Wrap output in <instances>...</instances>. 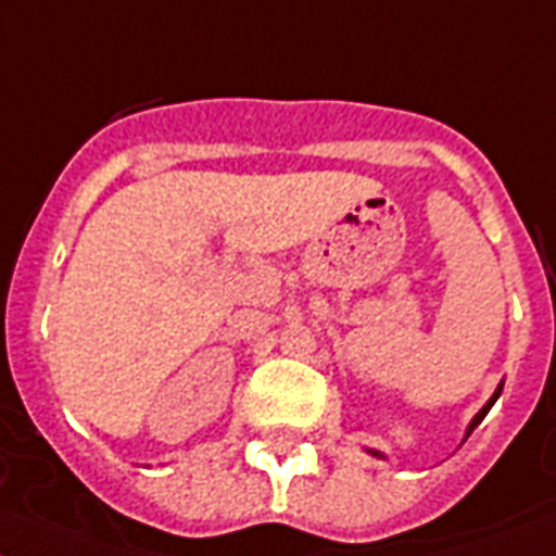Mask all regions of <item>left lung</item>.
Listing matches in <instances>:
<instances>
[{
    "instance_id": "obj_1",
    "label": "left lung",
    "mask_w": 556,
    "mask_h": 556,
    "mask_svg": "<svg viewBox=\"0 0 556 556\" xmlns=\"http://www.w3.org/2000/svg\"><path fill=\"white\" fill-rule=\"evenodd\" d=\"M501 393H503V381H501V384H497V390H494V393H492V399H489L486 404H483V407H480V413L475 415L472 421H469V427H466V435H464V438H469V432H472V429L478 427V424L483 421V418H486V413H489V409H492V404H494V401L501 399ZM367 452H370L372 458H381V460H384V452H379V450H367Z\"/></svg>"
}]
</instances>
